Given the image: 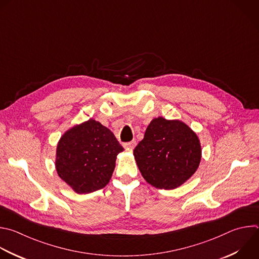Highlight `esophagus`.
<instances>
[{
	"label": "esophagus",
	"mask_w": 259,
	"mask_h": 259,
	"mask_svg": "<svg viewBox=\"0 0 259 259\" xmlns=\"http://www.w3.org/2000/svg\"><path fill=\"white\" fill-rule=\"evenodd\" d=\"M135 145H136V141L135 140H132V141H130V142H127V143H124V147L125 148H129V149H133L134 147H135Z\"/></svg>",
	"instance_id": "34e87169"
}]
</instances>
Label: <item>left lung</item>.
<instances>
[{"label": "left lung", "instance_id": "8db88e82", "mask_svg": "<svg viewBox=\"0 0 259 259\" xmlns=\"http://www.w3.org/2000/svg\"><path fill=\"white\" fill-rule=\"evenodd\" d=\"M133 154L148 184L170 190L194 175L201 160V144L197 134L183 121L157 117L147 126Z\"/></svg>", "mask_w": 259, "mask_h": 259}]
</instances>
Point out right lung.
<instances>
[{
    "label": "right lung",
    "mask_w": 259,
    "mask_h": 259,
    "mask_svg": "<svg viewBox=\"0 0 259 259\" xmlns=\"http://www.w3.org/2000/svg\"><path fill=\"white\" fill-rule=\"evenodd\" d=\"M123 150L109 128L90 119L61 136L56 149L57 173L74 192H95L110 182L117 155Z\"/></svg>",
    "instance_id": "add662e5"
}]
</instances>
